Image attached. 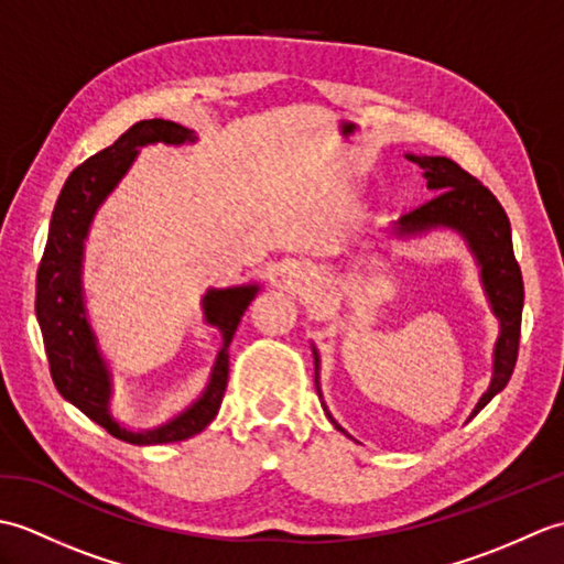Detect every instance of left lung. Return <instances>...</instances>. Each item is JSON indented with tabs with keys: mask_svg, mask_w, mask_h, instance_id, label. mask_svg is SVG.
<instances>
[{
	"mask_svg": "<svg viewBox=\"0 0 564 564\" xmlns=\"http://www.w3.org/2000/svg\"><path fill=\"white\" fill-rule=\"evenodd\" d=\"M406 160L422 166L426 188L436 191V196L426 200L424 206L402 215L394 223L388 235L392 239H416L434 230H451L463 237L465 247L480 269V283L487 295L489 310L499 319V337L495 341L492 354V380H489L482 398L477 400L470 419L495 398L497 392L507 388L519 356V337H521V310H523V279L517 259H513L511 245V225L505 208L492 196V191L485 188L475 176L460 170L448 158H429V154H404ZM315 356V386L319 388V354L313 344ZM329 422L346 434L344 426L337 424L327 410ZM349 436V434H346Z\"/></svg>",
	"mask_w": 564,
	"mask_h": 564,
	"instance_id": "8db88e82",
	"label": "left lung"
}]
</instances>
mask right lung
<instances>
[{
  "label": "right lung",
  "mask_w": 564,
  "mask_h": 564,
  "mask_svg": "<svg viewBox=\"0 0 564 564\" xmlns=\"http://www.w3.org/2000/svg\"><path fill=\"white\" fill-rule=\"evenodd\" d=\"M196 140L194 130L152 118V121H140L128 128L111 148L79 164L67 176L57 196L39 279H35V317H39L43 332L47 364H51L57 392L111 436L133 443V446L186 441L213 422L227 388L230 341L245 310L261 291L259 283H242L227 285V289H208L203 293V322L218 329L223 337L206 388L182 412L158 426L130 429L118 422L111 412L113 373L101 354L99 337L89 319L87 295H84V249H87L94 218L104 200L130 172L140 148L158 145V142L182 148L194 145Z\"/></svg>",
  "instance_id": "right-lung-1"
}]
</instances>
